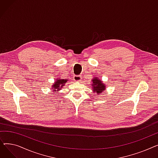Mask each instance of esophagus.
<instances>
[{
	"instance_id": "obj_1",
	"label": "esophagus",
	"mask_w": 158,
	"mask_h": 158,
	"mask_svg": "<svg viewBox=\"0 0 158 158\" xmlns=\"http://www.w3.org/2000/svg\"><path fill=\"white\" fill-rule=\"evenodd\" d=\"M81 79H82V78H81V76H73V80L75 81L79 82L81 81Z\"/></svg>"
}]
</instances>
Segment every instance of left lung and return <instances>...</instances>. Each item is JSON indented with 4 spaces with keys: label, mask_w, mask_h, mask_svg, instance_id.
Returning <instances> with one entry per match:
<instances>
[{
    "label": "left lung",
    "mask_w": 158,
    "mask_h": 158,
    "mask_svg": "<svg viewBox=\"0 0 158 158\" xmlns=\"http://www.w3.org/2000/svg\"><path fill=\"white\" fill-rule=\"evenodd\" d=\"M92 84L91 85H92V91L94 93H96L97 95L104 92L106 86L102 81L99 79L97 77H95L92 79Z\"/></svg>",
    "instance_id": "left-lung-1"
}]
</instances>
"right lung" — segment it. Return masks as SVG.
I'll return each instance as SVG.
<instances>
[{"instance_id": "add662e5", "label": "right lung", "mask_w": 158, "mask_h": 158, "mask_svg": "<svg viewBox=\"0 0 158 158\" xmlns=\"http://www.w3.org/2000/svg\"><path fill=\"white\" fill-rule=\"evenodd\" d=\"M68 79H61V78H57L55 80V82L52 85V88L53 89V92H58V91L61 89V88L65 85L66 83H67Z\"/></svg>"}]
</instances>
